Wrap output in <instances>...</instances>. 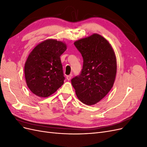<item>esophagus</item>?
<instances>
[{
	"label": "esophagus",
	"instance_id": "1",
	"mask_svg": "<svg viewBox=\"0 0 147 147\" xmlns=\"http://www.w3.org/2000/svg\"><path fill=\"white\" fill-rule=\"evenodd\" d=\"M72 74H70V75H67V76L66 77V78H67V80L68 81H69V80H70V79H71V78H72Z\"/></svg>",
	"mask_w": 147,
	"mask_h": 147
}]
</instances>
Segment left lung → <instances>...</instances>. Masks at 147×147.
<instances>
[{
	"label": "left lung",
	"mask_w": 147,
	"mask_h": 147,
	"mask_svg": "<svg viewBox=\"0 0 147 147\" xmlns=\"http://www.w3.org/2000/svg\"><path fill=\"white\" fill-rule=\"evenodd\" d=\"M82 54L83 68L71 80L76 95L84 104L94 105L108 94L113 87L117 74V59L109 42L100 35L75 42Z\"/></svg>",
	"instance_id": "8db88e82"
}]
</instances>
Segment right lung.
<instances>
[{
	"label": "right lung",
	"instance_id": "1",
	"mask_svg": "<svg viewBox=\"0 0 147 147\" xmlns=\"http://www.w3.org/2000/svg\"><path fill=\"white\" fill-rule=\"evenodd\" d=\"M63 42L48 39L39 43L29 54L24 65L26 83L36 96L47 97L64 83L61 55L66 50Z\"/></svg>",
	"mask_w": 147,
	"mask_h": 147
}]
</instances>
